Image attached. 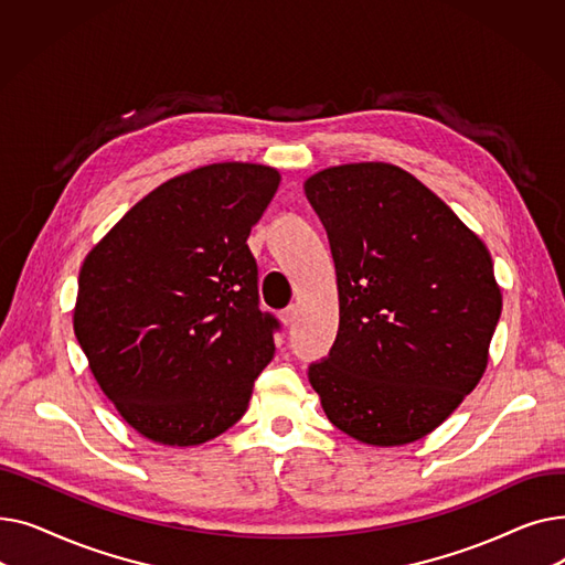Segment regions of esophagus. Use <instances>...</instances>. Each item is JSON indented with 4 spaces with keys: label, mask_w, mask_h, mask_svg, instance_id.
Segmentation results:
<instances>
[{
    "label": "esophagus",
    "mask_w": 565,
    "mask_h": 565,
    "mask_svg": "<svg viewBox=\"0 0 565 565\" xmlns=\"http://www.w3.org/2000/svg\"><path fill=\"white\" fill-rule=\"evenodd\" d=\"M298 316H300V309L295 307V305L286 307V309L279 313V318H281V322H284V324H292L295 320H298Z\"/></svg>",
    "instance_id": "esophagus-1"
}]
</instances>
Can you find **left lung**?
<instances>
[{
	"instance_id": "1",
	"label": "left lung",
	"mask_w": 565,
	"mask_h": 565,
	"mask_svg": "<svg viewBox=\"0 0 565 565\" xmlns=\"http://www.w3.org/2000/svg\"><path fill=\"white\" fill-rule=\"evenodd\" d=\"M330 237L339 334L309 366L328 419L371 447L433 433L488 366L501 290L481 237L396 164L354 162L307 178Z\"/></svg>"
}]
</instances>
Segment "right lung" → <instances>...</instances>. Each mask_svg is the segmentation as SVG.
<instances>
[{
  "label": "right lung",
  "mask_w": 565,
  "mask_h": 565,
  "mask_svg": "<svg viewBox=\"0 0 565 565\" xmlns=\"http://www.w3.org/2000/svg\"><path fill=\"white\" fill-rule=\"evenodd\" d=\"M279 181L252 162L192 169L86 254L73 330L100 390L146 439L196 447L247 412L279 328L258 307L247 237Z\"/></svg>",
  "instance_id": "obj_1"
}]
</instances>
